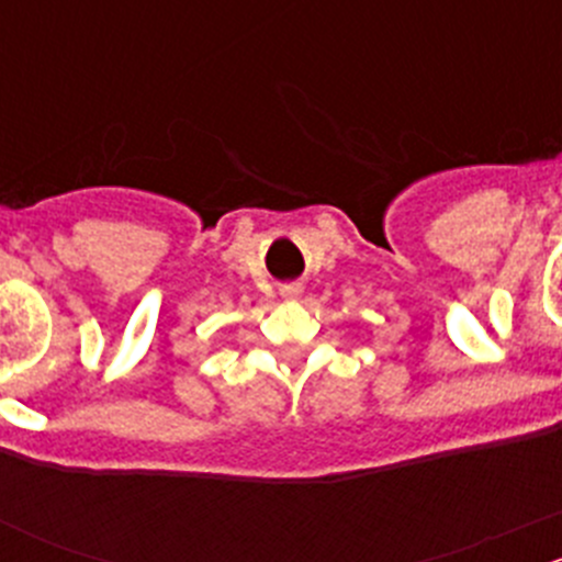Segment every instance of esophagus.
<instances>
[{"label": "esophagus", "instance_id": "34e87169", "mask_svg": "<svg viewBox=\"0 0 562 562\" xmlns=\"http://www.w3.org/2000/svg\"><path fill=\"white\" fill-rule=\"evenodd\" d=\"M282 299H288V302H293V299H299V293H302V288L299 285H282Z\"/></svg>", "mask_w": 562, "mask_h": 562}]
</instances>
